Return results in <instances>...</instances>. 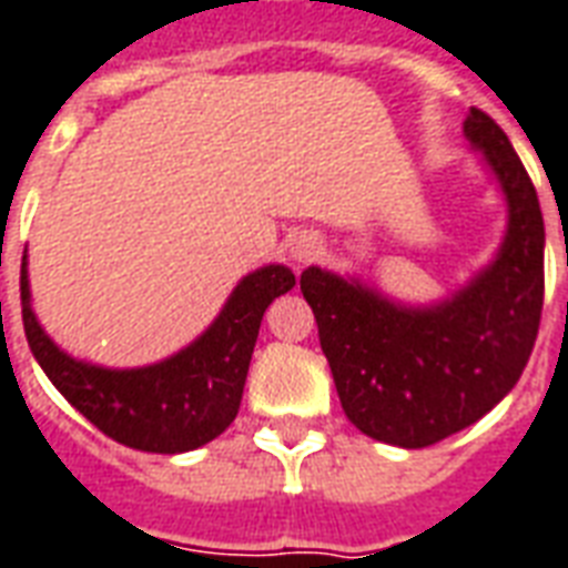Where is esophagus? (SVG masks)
Listing matches in <instances>:
<instances>
[{
  "mask_svg": "<svg viewBox=\"0 0 568 568\" xmlns=\"http://www.w3.org/2000/svg\"><path fill=\"white\" fill-rule=\"evenodd\" d=\"M292 255H295V262H313L318 255V237L313 234H301L292 246Z\"/></svg>",
  "mask_w": 568,
  "mask_h": 568,
  "instance_id": "esophagus-1",
  "label": "esophagus"
}]
</instances>
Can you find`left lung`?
Segmentation results:
<instances>
[{
	"label": "left lung",
	"instance_id": "1",
	"mask_svg": "<svg viewBox=\"0 0 568 568\" xmlns=\"http://www.w3.org/2000/svg\"><path fill=\"white\" fill-rule=\"evenodd\" d=\"M464 134L506 195L508 225L497 258L460 292L409 306L355 276L301 273L343 413L361 434L400 448L434 445L490 413L520 379L539 334L545 222L532 180L485 111L469 108Z\"/></svg>",
	"mask_w": 568,
	"mask_h": 568
}]
</instances>
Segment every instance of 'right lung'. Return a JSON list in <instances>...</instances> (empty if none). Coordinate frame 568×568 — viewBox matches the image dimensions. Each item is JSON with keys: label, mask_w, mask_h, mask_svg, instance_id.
<instances>
[{"label": "right lung", "mask_w": 568, "mask_h": 568, "mask_svg": "<svg viewBox=\"0 0 568 568\" xmlns=\"http://www.w3.org/2000/svg\"><path fill=\"white\" fill-rule=\"evenodd\" d=\"M295 288L285 264H267L243 276L213 325L178 355L134 369H108L65 355L38 325L29 304L27 255L20 267V306L29 348L62 397L116 443L180 455L207 445L241 409L252 348L264 310Z\"/></svg>", "instance_id": "obj_1"}]
</instances>
